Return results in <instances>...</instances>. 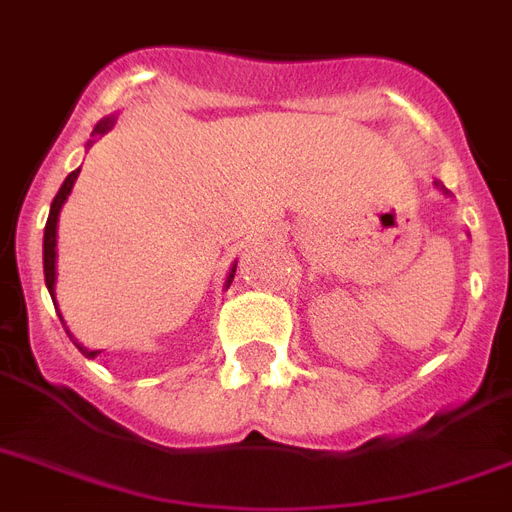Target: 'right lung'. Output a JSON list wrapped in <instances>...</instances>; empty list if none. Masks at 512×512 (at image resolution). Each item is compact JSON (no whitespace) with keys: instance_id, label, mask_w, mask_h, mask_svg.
<instances>
[{"instance_id":"add662e5","label":"right lung","mask_w":512,"mask_h":512,"mask_svg":"<svg viewBox=\"0 0 512 512\" xmlns=\"http://www.w3.org/2000/svg\"><path fill=\"white\" fill-rule=\"evenodd\" d=\"M111 124H114V119H106V122H100L98 127H95V132H92V135H103L106 130H111ZM76 175H79V170H74L71 175L66 177V180H63L58 196L52 199L47 225H44V281H47V289H50L52 300H55V244H58V215H60V207H63V201L68 199V193H71V188H74ZM231 279H233V276H231ZM231 279H228V281H231ZM76 348L82 350L87 358H95L100 353V350L82 348V345H76Z\"/></svg>"}]
</instances>
